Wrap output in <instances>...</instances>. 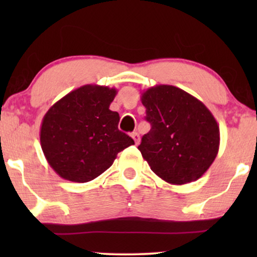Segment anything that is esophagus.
Returning a JSON list of instances; mask_svg holds the SVG:
<instances>
[{"instance_id": "34e87169", "label": "esophagus", "mask_w": 257, "mask_h": 257, "mask_svg": "<svg viewBox=\"0 0 257 257\" xmlns=\"http://www.w3.org/2000/svg\"><path fill=\"white\" fill-rule=\"evenodd\" d=\"M132 138H133V140H135V143L137 144V145H138V144L140 143V136L138 135V133L137 132L132 133Z\"/></svg>"}]
</instances>
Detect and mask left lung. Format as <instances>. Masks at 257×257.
Here are the masks:
<instances>
[{"label": "left lung", "mask_w": 257, "mask_h": 257, "mask_svg": "<svg viewBox=\"0 0 257 257\" xmlns=\"http://www.w3.org/2000/svg\"><path fill=\"white\" fill-rule=\"evenodd\" d=\"M150 132L138 150L158 177L171 185L198 180L215 160L220 130L206 105L173 85H156L142 93Z\"/></svg>", "instance_id": "1"}]
</instances>
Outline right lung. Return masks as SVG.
I'll use <instances>...</instances> for the list:
<instances>
[{"label": "right lung", "instance_id": "right-lung-1", "mask_svg": "<svg viewBox=\"0 0 257 257\" xmlns=\"http://www.w3.org/2000/svg\"><path fill=\"white\" fill-rule=\"evenodd\" d=\"M114 87L80 86L52 105L41 125V147L59 177L87 182L104 173L117 154L135 144L119 131L118 112L110 110Z\"/></svg>", "mask_w": 257, "mask_h": 257}]
</instances>
